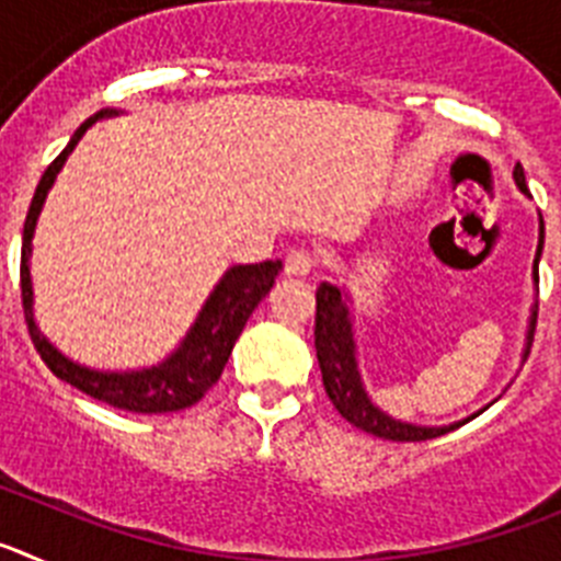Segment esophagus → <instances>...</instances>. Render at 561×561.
<instances>
[{
  "label": "esophagus",
  "instance_id": "esophagus-1",
  "mask_svg": "<svg viewBox=\"0 0 561 561\" xmlns=\"http://www.w3.org/2000/svg\"><path fill=\"white\" fill-rule=\"evenodd\" d=\"M314 270V257L306 250H295L286 255V275L289 277H309Z\"/></svg>",
  "mask_w": 561,
  "mask_h": 561
}]
</instances>
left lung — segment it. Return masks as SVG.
<instances>
[{
    "label": "left lung",
    "instance_id": "left-lung-1",
    "mask_svg": "<svg viewBox=\"0 0 561 561\" xmlns=\"http://www.w3.org/2000/svg\"><path fill=\"white\" fill-rule=\"evenodd\" d=\"M514 182L519 191L528 196V185H525V171L517 162L514 168ZM545 244V221L539 216V244L537 255H534V289L539 291V257H542ZM534 325H537V304L531 306V317H528V331H525V354L531 348L534 340ZM314 348L320 370H323V385L329 393L331 404L340 410L345 421H351L354 427L365 430V433L376 435L385 440H427L438 438V435L449 433V430L460 427L469 419L453 421L444 427H427V424H413V421L393 419L381 408H376L374 399L365 390V381L359 374V359H356V331H354V311H351V291L345 286L334 284H320L317 289V317H314Z\"/></svg>",
    "mask_w": 561,
    "mask_h": 561
}]
</instances>
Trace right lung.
Returning <instances> with one entry per match:
<instances>
[{
	"label": "right lung",
	"instance_id": "obj_1",
	"mask_svg": "<svg viewBox=\"0 0 561 561\" xmlns=\"http://www.w3.org/2000/svg\"><path fill=\"white\" fill-rule=\"evenodd\" d=\"M117 108H101L92 114L89 121H83L76 128V134L69 137L67 148L58 153L56 160L49 162L44 171L42 182H38L33 202H30L27 219H24L22 232V304H24V320L36 351L42 359L47 362V368L58 376V379L69 381L72 388L83 390L87 396L98 401H106L117 410H128V413H173V410H185L202 399L207 390L219 381L221 370H225L230 351L236 345L238 334L244 331L247 320L257 304L275 286L277 275L284 270L280 261H264V264H238L221 275V280L213 286L207 295L205 306L196 314L193 325L182 342L162 362L151 365V368L137 370H101L89 368L81 362L69 359L67 354L53 345L47 336L42 334L36 323V311H33V275H30V255H33V236H36L38 216L47 202L49 187L56 185V176L61 173L64 162L72 151H76L78 140L89 128L95 126L103 117H114Z\"/></svg>",
	"mask_w": 561,
	"mask_h": 561
}]
</instances>
